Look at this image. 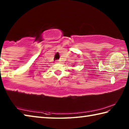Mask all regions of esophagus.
<instances>
[{
    "instance_id": "1",
    "label": "esophagus",
    "mask_w": 129,
    "mask_h": 129,
    "mask_svg": "<svg viewBox=\"0 0 129 129\" xmlns=\"http://www.w3.org/2000/svg\"><path fill=\"white\" fill-rule=\"evenodd\" d=\"M56 62H60V61H56Z\"/></svg>"
}]
</instances>
